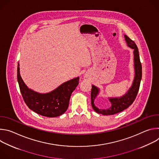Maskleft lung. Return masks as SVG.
Segmentation results:
<instances>
[{"mask_svg":"<svg viewBox=\"0 0 159 159\" xmlns=\"http://www.w3.org/2000/svg\"><path fill=\"white\" fill-rule=\"evenodd\" d=\"M125 39L127 42L128 46L134 50V70L135 75L133 83L131 87L128 91V93L123 96L118 98H109V101L112 106L107 109H100L95 106L94 104V101L98 94L99 89L94 85H92L91 94V104L94 110L99 114L103 115H112L116 114L120 112L123 111L125 109L128 108L134 101L136 97L137 96L139 90L140 88V82L142 76V63L140 60V55L139 52V49L135 43L131 40L128 36L125 35Z\"/></svg>","mask_w":159,"mask_h":159,"instance_id":"8db88e82","label":"left lung"}]
</instances>
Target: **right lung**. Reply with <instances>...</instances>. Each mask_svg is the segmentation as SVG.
<instances>
[{
  "label": "right lung",
  "mask_w": 159,
  "mask_h": 159,
  "mask_svg": "<svg viewBox=\"0 0 159 159\" xmlns=\"http://www.w3.org/2000/svg\"><path fill=\"white\" fill-rule=\"evenodd\" d=\"M17 65V81L20 91L28 107L38 114L49 118L61 115L69 107L72 92L79 84V78L67 81L53 91L47 94H39L28 88L19 74Z\"/></svg>",
  "instance_id": "add662e5"
}]
</instances>
